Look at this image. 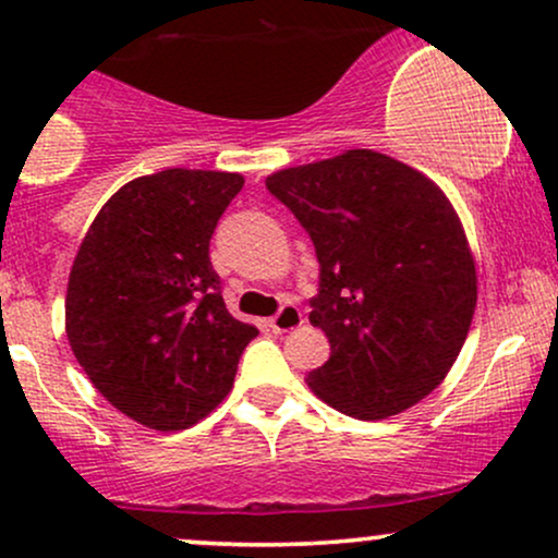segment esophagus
Instances as JSON below:
<instances>
[{
	"label": "esophagus",
	"mask_w": 558,
	"mask_h": 558,
	"mask_svg": "<svg viewBox=\"0 0 558 558\" xmlns=\"http://www.w3.org/2000/svg\"><path fill=\"white\" fill-rule=\"evenodd\" d=\"M301 323H304V319H301V312L296 310V306L286 304V306H280L278 315L270 319V328L275 332H288V330H296Z\"/></svg>",
	"instance_id": "1"
}]
</instances>
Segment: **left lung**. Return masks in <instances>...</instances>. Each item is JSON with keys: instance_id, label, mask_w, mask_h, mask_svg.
<instances>
[{"instance_id": "8db88e82", "label": "left lung", "mask_w": 558, "mask_h": 558, "mask_svg": "<svg viewBox=\"0 0 558 558\" xmlns=\"http://www.w3.org/2000/svg\"><path fill=\"white\" fill-rule=\"evenodd\" d=\"M265 183L317 252L310 323L328 336L330 360L306 375L312 393L356 420L390 417L433 393L477 304L475 259L444 191L373 149Z\"/></svg>"}]
</instances>
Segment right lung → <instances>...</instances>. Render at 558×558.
Wrapping results in <instances>:
<instances>
[{"label": "right lung", "mask_w": 558, "mask_h": 558, "mask_svg": "<svg viewBox=\"0 0 558 558\" xmlns=\"http://www.w3.org/2000/svg\"><path fill=\"white\" fill-rule=\"evenodd\" d=\"M239 172L170 168L99 209L68 280L65 330L94 388L151 430H185L233 388L254 325L226 310L209 262Z\"/></svg>", "instance_id": "right-lung-1"}]
</instances>
